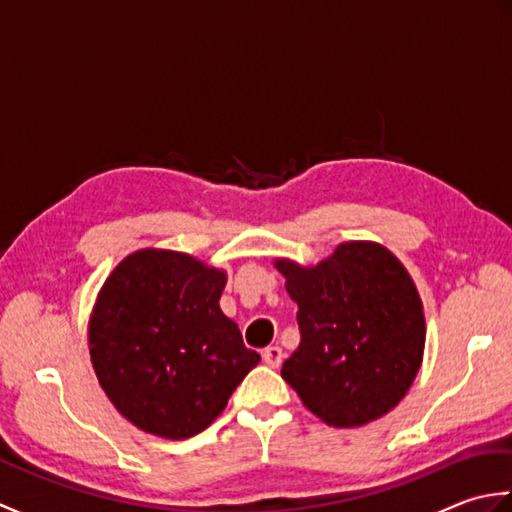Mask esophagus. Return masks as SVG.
Instances as JSON below:
<instances>
[{"label": "esophagus", "instance_id": "34e87169", "mask_svg": "<svg viewBox=\"0 0 512 512\" xmlns=\"http://www.w3.org/2000/svg\"><path fill=\"white\" fill-rule=\"evenodd\" d=\"M262 356H264V363L270 365V367H279L281 361H284V352H281L279 345H268V347H264Z\"/></svg>", "mask_w": 512, "mask_h": 512}]
</instances>
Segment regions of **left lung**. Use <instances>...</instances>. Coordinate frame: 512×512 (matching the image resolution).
I'll return each mask as SVG.
<instances>
[{
	"mask_svg": "<svg viewBox=\"0 0 512 512\" xmlns=\"http://www.w3.org/2000/svg\"><path fill=\"white\" fill-rule=\"evenodd\" d=\"M297 301L301 343L281 367L314 416L361 427L394 409L416 378L424 314L405 266L387 248L347 242L314 268L277 262Z\"/></svg>",
	"mask_w": 512,
	"mask_h": 512,
	"instance_id": "1",
	"label": "left lung"
}]
</instances>
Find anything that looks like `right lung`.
Masks as SVG:
<instances>
[{"label": "right lung", "instance_id": "add662e5", "mask_svg": "<svg viewBox=\"0 0 512 512\" xmlns=\"http://www.w3.org/2000/svg\"><path fill=\"white\" fill-rule=\"evenodd\" d=\"M226 275L173 250H138L105 281L90 354L107 398L154 436L182 440L220 416L262 356L220 310Z\"/></svg>", "mask_w": 512, "mask_h": 512}]
</instances>
